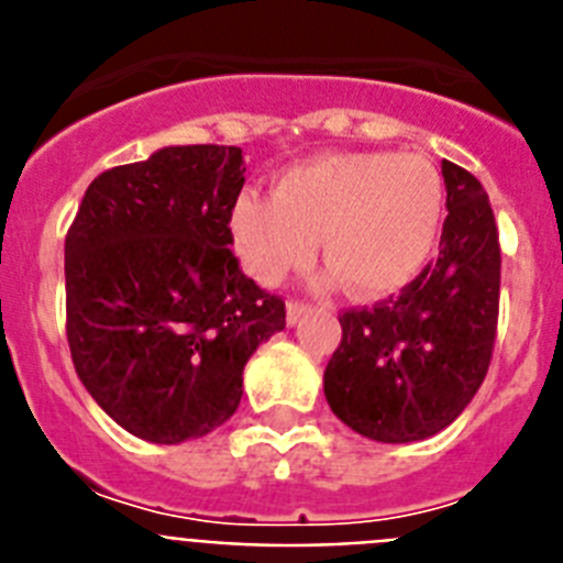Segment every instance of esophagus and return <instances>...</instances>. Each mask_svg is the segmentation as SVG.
<instances>
[{"instance_id":"esophagus-1","label":"esophagus","mask_w":563,"mask_h":563,"mask_svg":"<svg viewBox=\"0 0 563 563\" xmlns=\"http://www.w3.org/2000/svg\"><path fill=\"white\" fill-rule=\"evenodd\" d=\"M307 312H310V307L301 305V301H287V324L296 327L298 321L307 316Z\"/></svg>"}]
</instances>
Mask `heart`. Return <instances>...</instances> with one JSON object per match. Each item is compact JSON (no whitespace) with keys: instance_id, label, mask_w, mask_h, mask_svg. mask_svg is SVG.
Listing matches in <instances>:
<instances>
[{"instance_id":"obj_1","label":"heart","mask_w":563,"mask_h":563,"mask_svg":"<svg viewBox=\"0 0 563 563\" xmlns=\"http://www.w3.org/2000/svg\"><path fill=\"white\" fill-rule=\"evenodd\" d=\"M445 183L426 154L338 152L285 168L273 197L242 191L228 211L239 262L262 285H278L316 256L357 296L411 285L437 247Z\"/></svg>"}]
</instances>
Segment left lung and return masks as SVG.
I'll list each match as a JSON object with an SVG mask.
<instances>
[{
  "instance_id": "obj_1",
  "label": "left lung",
  "mask_w": 563,
  "mask_h": 563,
  "mask_svg": "<svg viewBox=\"0 0 563 563\" xmlns=\"http://www.w3.org/2000/svg\"><path fill=\"white\" fill-rule=\"evenodd\" d=\"M440 256L389 301L346 310L324 372L332 415L377 442L429 440L474 400L490 366L501 253L474 174L442 161Z\"/></svg>"
}]
</instances>
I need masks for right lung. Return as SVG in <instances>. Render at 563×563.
I'll return each mask as SVG.
<instances>
[{"label":"right lung","instance_id":"obj_1","mask_svg":"<svg viewBox=\"0 0 563 563\" xmlns=\"http://www.w3.org/2000/svg\"><path fill=\"white\" fill-rule=\"evenodd\" d=\"M236 146H163L89 183L64 242L67 341L92 400L129 434L180 445L231 420L285 301L231 253Z\"/></svg>","mask_w":563,"mask_h":563}]
</instances>
